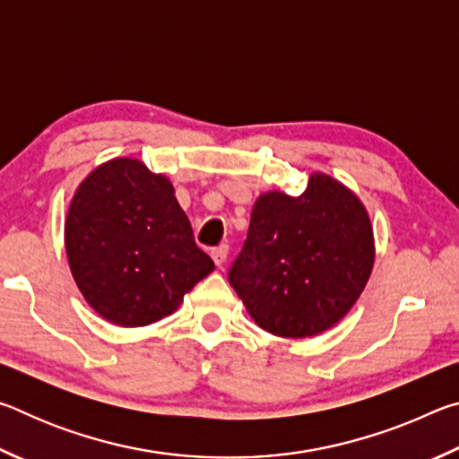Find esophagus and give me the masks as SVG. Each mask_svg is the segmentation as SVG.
<instances>
[{
    "label": "esophagus",
    "instance_id": "esophagus-1",
    "mask_svg": "<svg viewBox=\"0 0 459 459\" xmlns=\"http://www.w3.org/2000/svg\"><path fill=\"white\" fill-rule=\"evenodd\" d=\"M211 255H212L214 265H216V267H222V265H224V261H227V255H229V245H219V247H214Z\"/></svg>",
    "mask_w": 459,
    "mask_h": 459
}]
</instances>
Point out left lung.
Returning <instances> with one entry per match:
<instances>
[{
	"instance_id": "obj_1",
	"label": "left lung",
	"mask_w": 459,
	"mask_h": 459,
	"mask_svg": "<svg viewBox=\"0 0 459 459\" xmlns=\"http://www.w3.org/2000/svg\"><path fill=\"white\" fill-rule=\"evenodd\" d=\"M372 265L367 208L344 184L314 172L299 196L273 190L257 198L229 281L263 330L309 338L351 312Z\"/></svg>"
}]
</instances>
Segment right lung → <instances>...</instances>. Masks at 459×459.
<instances>
[{"mask_svg": "<svg viewBox=\"0 0 459 459\" xmlns=\"http://www.w3.org/2000/svg\"><path fill=\"white\" fill-rule=\"evenodd\" d=\"M68 265L82 298L107 322L150 325L174 314L214 263L166 176L115 158L76 188L65 222Z\"/></svg>", "mask_w": 459, "mask_h": 459, "instance_id": "right-lung-1", "label": "right lung"}]
</instances>
